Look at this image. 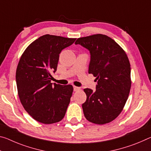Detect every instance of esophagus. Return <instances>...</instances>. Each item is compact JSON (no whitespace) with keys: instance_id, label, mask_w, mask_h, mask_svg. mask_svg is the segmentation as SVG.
Returning a JSON list of instances; mask_svg holds the SVG:
<instances>
[{"instance_id":"1","label":"esophagus","mask_w":151,"mask_h":151,"mask_svg":"<svg viewBox=\"0 0 151 151\" xmlns=\"http://www.w3.org/2000/svg\"><path fill=\"white\" fill-rule=\"evenodd\" d=\"M81 89L80 87H76V86H74V91H78Z\"/></svg>"}]
</instances>
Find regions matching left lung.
I'll list each match as a JSON object with an SVG mask.
<instances>
[{
    "instance_id": "1",
    "label": "left lung",
    "mask_w": 151,
    "mask_h": 151,
    "mask_svg": "<svg viewBox=\"0 0 151 151\" xmlns=\"http://www.w3.org/2000/svg\"><path fill=\"white\" fill-rule=\"evenodd\" d=\"M75 44L90 51L88 73L97 81L95 91L84 89L85 117L99 125L111 122L120 114L130 93V64L127 54L113 39L103 34L79 37Z\"/></svg>"
}]
</instances>
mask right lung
<instances>
[{"label": "right lung", "instance_id": "obj_1", "mask_svg": "<svg viewBox=\"0 0 151 151\" xmlns=\"http://www.w3.org/2000/svg\"><path fill=\"white\" fill-rule=\"evenodd\" d=\"M76 38L46 34L28 45L16 70L18 95L25 111L39 122L50 124L65 116L73 92L71 85L50 83L56 71L59 54Z\"/></svg>", "mask_w": 151, "mask_h": 151}]
</instances>
